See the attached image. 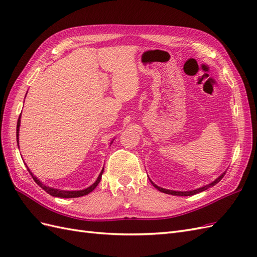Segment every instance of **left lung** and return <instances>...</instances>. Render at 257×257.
<instances>
[{"label":"left lung","instance_id":"obj_1","mask_svg":"<svg viewBox=\"0 0 257 257\" xmlns=\"http://www.w3.org/2000/svg\"><path fill=\"white\" fill-rule=\"evenodd\" d=\"M224 175H225V173L223 174V175H221L219 178L217 179H215V180L212 182V183H210L209 185H206V186H203V188H200V189H197V190H194V191H189V192H176V191H170V190H165V189H163V188H160V186H158L157 184H154L152 181H151V183L154 185V188L155 189H158L159 191H161V192H163V193H166V194H170V195H177V196H191V195H194V194H197V193H199V192H203V191H206L207 189H209V188H211V186H213V185H215L217 182H220L221 181V179L224 177Z\"/></svg>","mask_w":257,"mask_h":257}]
</instances>
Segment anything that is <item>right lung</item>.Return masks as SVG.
I'll return each instance as SVG.
<instances>
[{
    "instance_id": "right-lung-1",
    "label": "right lung",
    "mask_w": 257,
    "mask_h": 257,
    "mask_svg": "<svg viewBox=\"0 0 257 257\" xmlns=\"http://www.w3.org/2000/svg\"><path fill=\"white\" fill-rule=\"evenodd\" d=\"M19 126H20V115H19V119H18V122H17V144H18V133H19ZM28 170L30 172V169L28 168ZM31 174V172H30ZM102 175H103V170L102 173L99 174L97 180L93 183L91 186H89L88 189L85 190H81V191H61V190H57V189H52V188H49V186H46L44 183H42L40 180L36 177H34L32 174H31V176H32L33 180L41 186V188L47 192L49 195L51 196H54V197H61V198H74V197H80V196H84V195H88V194L90 192H92L93 190H94L96 186L98 185L99 181H100V178H102Z\"/></svg>"
}]
</instances>
